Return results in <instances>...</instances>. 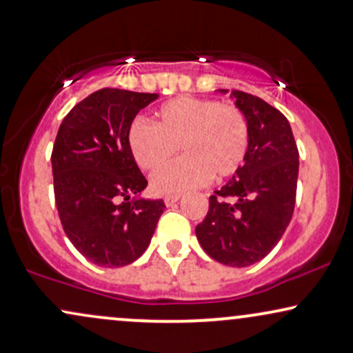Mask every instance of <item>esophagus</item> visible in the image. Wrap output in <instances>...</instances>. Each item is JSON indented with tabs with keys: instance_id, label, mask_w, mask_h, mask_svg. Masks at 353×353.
I'll return each instance as SVG.
<instances>
[{
	"instance_id": "obj_1",
	"label": "esophagus",
	"mask_w": 353,
	"mask_h": 353,
	"mask_svg": "<svg viewBox=\"0 0 353 353\" xmlns=\"http://www.w3.org/2000/svg\"><path fill=\"white\" fill-rule=\"evenodd\" d=\"M179 199H181V196H165L164 202H165V205H174Z\"/></svg>"
}]
</instances>
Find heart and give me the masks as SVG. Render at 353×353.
<instances>
[{"label": "heart", "mask_w": 353, "mask_h": 353, "mask_svg": "<svg viewBox=\"0 0 353 353\" xmlns=\"http://www.w3.org/2000/svg\"><path fill=\"white\" fill-rule=\"evenodd\" d=\"M128 144L145 171L159 168L181 147L184 158L151 176L154 192L181 196L241 168L249 149V124L236 106L182 96L159 109L156 124L136 117L129 125Z\"/></svg>", "instance_id": "obj_1"}]
</instances>
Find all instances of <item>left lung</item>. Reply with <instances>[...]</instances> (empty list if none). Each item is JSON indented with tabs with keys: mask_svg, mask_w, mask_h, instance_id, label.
Wrapping results in <instances>:
<instances>
[{
	"mask_svg": "<svg viewBox=\"0 0 353 353\" xmlns=\"http://www.w3.org/2000/svg\"><path fill=\"white\" fill-rule=\"evenodd\" d=\"M230 98L249 124V149L232 179L209 197L208 216L196 236L214 261L249 267L277 245L292 219L299 151L279 109L242 91H230Z\"/></svg>",
	"mask_w": 353,
	"mask_h": 353,
	"instance_id": "obj_1",
	"label": "left lung"
}]
</instances>
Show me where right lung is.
Masks as SVG:
<instances>
[{
	"label": "right lung",
	"instance_id": "add662e5",
	"mask_svg": "<svg viewBox=\"0 0 353 353\" xmlns=\"http://www.w3.org/2000/svg\"><path fill=\"white\" fill-rule=\"evenodd\" d=\"M157 98L104 88L76 104L59 125L51 154L56 208L68 239L96 265L137 261L165 209L163 199L141 197L148 181L128 144L137 112ZM131 193L138 197L129 201Z\"/></svg>",
	"mask_w": 353,
	"mask_h": 353
}]
</instances>
